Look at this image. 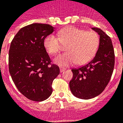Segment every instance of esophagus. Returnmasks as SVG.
<instances>
[{
    "instance_id": "obj_1",
    "label": "esophagus",
    "mask_w": 123,
    "mask_h": 123,
    "mask_svg": "<svg viewBox=\"0 0 123 123\" xmlns=\"http://www.w3.org/2000/svg\"><path fill=\"white\" fill-rule=\"evenodd\" d=\"M59 69H60V72H63L66 69V68H62V67H60V68H59Z\"/></svg>"
}]
</instances>
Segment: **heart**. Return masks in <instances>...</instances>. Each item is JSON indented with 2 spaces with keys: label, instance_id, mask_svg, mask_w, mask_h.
<instances>
[{
  "label": "heart",
  "instance_id": "1",
  "mask_svg": "<svg viewBox=\"0 0 123 123\" xmlns=\"http://www.w3.org/2000/svg\"><path fill=\"white\" fill-rule=\"evenodd\" d=\"M58 37L54 35L47 36L44 46L49 54L55 55L66 45L67 52L57 55L54 59L55 64L68 66L77 63L86 64L95 54L99 45V36L95 31H86L74 26H68L58 31Z\"/></svg>",
  "mask_w": 123,
  "mask_h": 123
}]
</instances>
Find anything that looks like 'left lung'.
I'll return each instance as SVG.
<instances>
[{
    "label": "left lung",
    "instance_id": "obj_1",
    "mask_svg": "<svg viewBox=\"0 0 123 123\" xmlns=\"http://www.w3.org/2000/svg\"><path fill=\"white\" fill-rule=\"evenodd\" d=\"M100 35L98 49L91 61L72 69L69 87L75 97L88 100L99 95L111 77L115 66V52L110 37L98 28H92Z\"/></svg>",
    "mask_w": 123,
    "mask_h": 123
}]
</instances>
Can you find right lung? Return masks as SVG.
I'll return each mask as SVG.
<instances>
[{
  "instance_id": "obj_1",
  "label": "right lung",
  "mask_w": 123,
  "mask_h": 123,
  "mask_svg": "<svg viewBox=\"0 0 123 123\" xmlns=\"http://www.w3.org/2000/svg\"><path fill=\"white\" fill-rule=\"evenodd\" d=\"M48 24L33 23L24 26L11 42L8 69L13 82L28 99L42 101L53 92L52 84L59 74V68L51 64L44 40L54 31Z\"/></svg>"
}]
</instances>
